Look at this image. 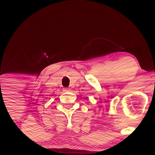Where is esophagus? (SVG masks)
<instances>
[{
  "label": "esophagus",
  "instance_id": "obj_1",
  "mask_svg": "<svg viewBox=\"0 0 155 155\" xmlns=\"http://www.w3.org/2000/svg\"><path fill=\"white\" fill-rule=\"evenodd\" d=\"M69 90H70V89H68V88H64V91H68Z\"/></svg>",
  "mask_w": 155,
  "mask_h": 155
}]
</instances>
